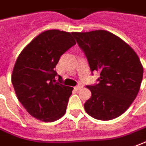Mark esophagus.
<instances>
[{"label": "esophagus", "mask_w": 146, "mask_h": 146, "mask_svg": "<svg viewBox=\"0 0 146 146\" xmlns=\"http://www.w3.org/2000/svg\"><path fill=\"white\" fill-rule=\"evenodd\" d=\"M83 87V84H82V83H79V84L77 85V86H75V90H80V89H82Z\"/></svg>", "instance_id": "esophagus-1"}]
</instances>
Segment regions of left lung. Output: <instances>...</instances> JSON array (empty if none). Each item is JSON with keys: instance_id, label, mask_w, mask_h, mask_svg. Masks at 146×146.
<instances>
[{"instance_id": "obj_1", "label": "left lung", "mask_w": 146, "mask_h": 146, "mask_svg": "<svg viewBox=\"0 0 146 146\" xmlns=\"http://www.w3.org/2000/svg\"><path fill=\"white\" fill-rule=\"evenodd\" d=\"M71 34L84 52L90 71H100L98 83L86 86L91 97L84 103L86 112L102 121L119 117L140 90L143 67L136 52L105 30Z\"/></svg>"}]
</instances>
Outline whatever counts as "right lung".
I'll use <instances>...</instances> for the list:
<instances>
[{"label":"right lung","mask_w":146,"mask_h":146,"mask_svg":"<svg viewBox=\"0 0 146 146\" xmlns=\"http://www.w3.org/2000/svg\"><path fill=\"white\" fill-rule=\"evenodd\" d=\"M72 34L48 30L37 36L21 52L12 83L18 100L33 117L54 121L64 115L73 87L56 80L60 56L76 44ZM59 76V75H58Z\"/></svg>","instance_id":"1"}]
</instances>
